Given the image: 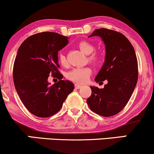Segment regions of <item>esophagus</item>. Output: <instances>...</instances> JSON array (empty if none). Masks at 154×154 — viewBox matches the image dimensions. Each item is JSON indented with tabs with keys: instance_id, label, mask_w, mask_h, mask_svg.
Masks as SVG:
<instances>
[{
	"instance_id": "obj_1",
	"label": "esophagus",
	"mask_w": 154,
	"mask_h": 154,
	"mask_svg": "<svg viewBox=\"0 0 154 154\" xmlns=\"http://www.w3.org/2000/svg\"><path fill=\"white\" fill-rule=\"evenodd\" d=\"M75 86L76 89H79V88L82 87V85H78V84H75Z\"/></svg>"
}]
</instances>
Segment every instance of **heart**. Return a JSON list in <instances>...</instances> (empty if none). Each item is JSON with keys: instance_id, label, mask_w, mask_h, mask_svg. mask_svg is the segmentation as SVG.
<instances>
[{"instance_id": "b5f03b06", "label": "heart", "mask_w": 154, "mask_h": 154, "mask_svg": "<svg viewBox=\"0 0 154 154\" xmlns=\"http://www.w3.org/2000/svg\"><path fill=\"white\" fill-rule=\"evenodd\" d=\"M78 48L82 52L86 55H90L95 50V46L88 41H81L78 43ZM59 61L62 66H66V57L63 54L59 55ZM89 61L92 63H98L102 61V56L100 54H93L89 56ZM91 74V69L89 67H77L72 69L67 73L66 77L69 80L77 83H84L88 80Z\"/></svg>"}]
</instances>
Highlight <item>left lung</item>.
<instances>
[{"mask_svg": "<svg viewBox=\"0 0 154 154\" xmlns=\"http://www.w3.org/2000/svg\"><path fill=\"white\" fill-rule=\"evenodd\" d=\"M98 36L106 48V56L96 75V82L107 80L103 88L91 86L87 99L90 109L103 116H111L124 109L137 81V61L134 48L125 35L108 29H97L88 38Z\"/></svg>", "mask_w": 154, "mask_h": 154, "instance_id": "left-lung-1", "label": "left lung"}]
</instances>
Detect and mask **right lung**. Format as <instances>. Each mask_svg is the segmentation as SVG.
Here are the masks:
<instances>
[{
    "mask_svg": "<svg viewBox=\"0 0 154 154\" xmlns=\"http://www.w3.org/2000/svg\"><path fill=\"white\" fill-rule=\"evenodd\" d=\"M69 38L44 32L26 38L19 48L13 69L14 83L19 98L29 112L38 117L56 114L75 85L62 80L58 52L68 44ZM57 75L58 83L51 86L49 75Z\"/></svg>",
    "mask_w": 154,
    "mask_h": 154,
    "instance_id": "1",
    "label": "right lung"
}]
</instances>
